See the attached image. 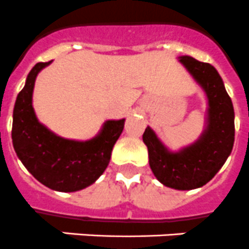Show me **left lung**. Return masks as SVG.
I'll return each mask as SVG.
<instances>
[{"instance_id": "8db88e82", "label": "left lung", "mask_w": 249, "mask_h": 249, "mask_svg": "<svg viewBox=\"0 0 249 249\" xmlns=\"http://www.w3.org/2000/svg\"><path fill=\"white\" fill-rule=\"evenodd\" d=\"M179 62L205 89L209 100L208 126L195 144L171 153L148 126L143 142L148 148L149 166L154 176L167 187L192 190L208 183L218 173L234 144V108L223 79L214 67L192 57Z\"/></svg>"}]
</instances>
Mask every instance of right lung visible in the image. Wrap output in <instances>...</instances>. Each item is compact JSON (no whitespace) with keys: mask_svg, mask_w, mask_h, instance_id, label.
Segmentation results:
<instances>
[{"mask_svg":"<svg viewBox=\"0 0 249 249\" xmlns=\"http://www.w3.org/2000/svg\"><path fill=\"white\" fill-rule=\"evenodd\" d=\"M50 62L36 63L29 73L14 107L12 143L29 172L55 191L82 190L106 170L114 144L124 129L125 119L106 121L101 133L89 142L57 137L37 121L31 97L37 73Z\"/></svg>","mask_w":249,"mask_h":249,"instance_id":"obj_1","label":"right lung"}]
</instances>
